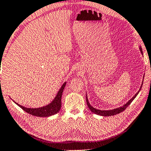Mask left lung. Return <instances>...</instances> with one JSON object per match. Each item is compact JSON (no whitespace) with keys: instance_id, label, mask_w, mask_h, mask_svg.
Wrapping results in <instances>:
<instances>
[{"instance_id":"obj_1","label":"left lung","mask_w":151,"mask_h":151,"mask_svg":"<svg viewBox=\"0 0 151 151\" xmlns=\"http://www.w3.org/2000/svg\"><path fill=\"white\" fill-rule=\"evenodd\" d=\"M139 50H140V51H141V52H142V55H143V51H142V47H139ZM143 77H144V76H143ZM142 85H143V82L142 83L141 87H140V89H139L138 93H136V94H135V95L133 96L132 99L130 100H129L127 104H125L124 106H122L121 107L114 109H113V110H109V111H101V110H99V109H96L94 108L93 107H92L89 104V101H88V99H87V96L86 95V102H87V106H88V107L89 108V109L91 111V112H93V113L96 114L101 115V116H113V115H115V114H119V113H122V112H123L125 109L127 108L129 106V105L131 104V102L133 101V100H134L135 98H136V96L138 95V94L139 92V91L141 90Z\"/></svg>"}]
</instances>
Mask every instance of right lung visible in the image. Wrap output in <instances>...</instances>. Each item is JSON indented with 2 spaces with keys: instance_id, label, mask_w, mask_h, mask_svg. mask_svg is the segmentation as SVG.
<instances>
[{
  "instance_id": "1",
  "label": "right lung",
  "mask_w": 151,
  "mask_h": 151,
  "mask_svg": "<svg viewBox=\"0 0 151 151\" xmlns=\"http://www.w3.org/2000/svg\"><path fill=\"white\" fill-rule=\"evenodd\" d=\"M65 84H66V82H65L64 84H63L60 89L59 91L58 92L57 96H56L55 99L53 100V101H52L51 104H50L45 107L37 108V109H33V108L31 109V108L24 107L17 103L16 102L15 103L16 104L18 105L20 108H22L24 111L26 112L27 113L29 114L35 116H38V117L50 116L57 114V113H58L59 111L60 110L61 106H62L61 98H62L63 91H64V87L65 86Z\"/></svg>"
}]
</instances>
